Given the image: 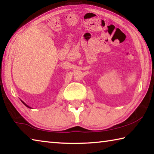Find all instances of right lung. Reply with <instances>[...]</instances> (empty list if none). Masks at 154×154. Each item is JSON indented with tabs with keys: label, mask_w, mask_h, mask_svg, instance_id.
Segmentation results:
<instances>
[{
	"label": "right lung",
	"mask_w": 154,
	"mask_h": 154,
	"mask_svg": "<svg viewBox=\"0 0 154 154\" xmlns=\"http://www.w3.org/2000/svg\"><path fill=\"white\" fill-rule=\"evenodd\" d=\"M21 101H22V103H23V104H24V105H25L26 106H27V107H28V108H30V109H31V107H30V106H28V105H26V103H25L24 102H23V101H22V100H21Z\"/></svg>",
	"instance_id": "obj_1"
}]
</instances>
